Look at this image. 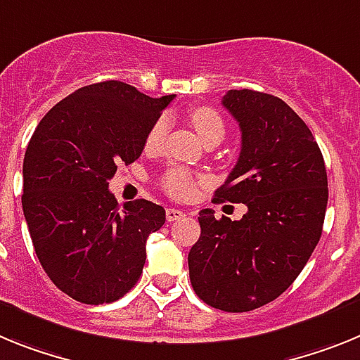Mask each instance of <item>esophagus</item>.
I'll use <instances>...</instances> for the list:
<instances>
[{"label": "esophagus", "mask_w": 360, "mask_h": 360, "mask_svg": "<svg viewBox=\"0 0 360 360\" xmlns=\"http://www.w3.org/2000/svg\"><path fill=\"white\" fill-rule=\"evenodd\" d=\"M184 217V212L177 210V208H167V221L168 223H174V221H179Z\"/></svg>", "instance_id": "34e87169"}]
</instances>
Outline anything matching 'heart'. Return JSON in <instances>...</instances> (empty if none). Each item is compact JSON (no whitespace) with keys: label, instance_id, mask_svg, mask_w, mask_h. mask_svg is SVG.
I'll list each match as a JSON object with an SVG mask.
<instances>
[{"label":"heart","instance_id":"b5f03b06","mask_svg":"<svg viewBox=\"0 0 360 360\" xmlns=\"http://www.w3.org/2000/svg\"><path fill=\"white\" fill-rule=\"evenodd\" d=\"M188 117L205 145H208V143L219 145L223 141L224 134H226V124H224V120L217 110H214L210 106H195L188 112ZM165 134H167V121L158 120L146 134V148L154 150L161 146ZM195 184H198V177L192 176L188 170H183V168H174L162 177L165 192L176 199H188L195 190Z\"/></svg>","mask_w":360,"mask_h":360}]
</instances>
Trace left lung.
Returning <instances> with one entry per match:
<instances>
[{"mask_svg": "<svg viewBox=\"0 0 360 360\" xmlns=\"http://www.w3.org/2000/svg\"><path fill=\"white\" fill-rule=\"evenodd\" d=\"M223 106L239 123L240 154L214 201L248 212L232 221L201 210L188 270L199 299L240 314L277 299L302 271L323 233L328 177L314 134L283 99L228 90Z\"/></svg>", "mask_w": 360, "mask_h": 360, "instance_id": "left-lung-1", "label": "left lung"}]
</instances>
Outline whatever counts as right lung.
<instances>
[{"label": "right lung", "instance_id": "1", "mask_svg": "<svg viewBox=\"0 0 360 360\" xmlns=\"http://www.w3.org/2000/svg\"><path fill=\"white\" fill-rule=\"evenodd\" d=\"M172 96L150 98L121 81L83 86L52 106L23 159V214L50 281L85 304L114 302L141 277L146 239L165 208L146 199L120 208L108 179L136 161Z\"/></svg>", "mask_w": 360, "mask_h": 360}]
</instances>
